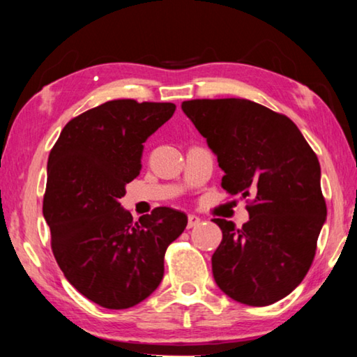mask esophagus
Wrapping results in <instances>:
<instances>
[{"instance_id":"1","label":"esophagus","mask_w":357,"mask_h":357,"mask_svg":"<svg viewBox=\"0 0 357 357\" xmlns=\"http://www.w3.org/2000/svg\"><path fill=\"white\" fill-rule=\"evenodd\" d=\"M199 225H200V218L195 216V215H189V218H188V227H189V229H192V227L199 226Z\"/></svg>"}]
</instances>
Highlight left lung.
Returning <instances> with one entry per match:
<instances>
[{"label":"left lung","instance_id":"obj_1","mask_svg":"<svg viewBox=\"0 0 357 357\" xmlns=\"http://www.w3.org/2000/svg\"><path fill=\"white\" fill-rule=\"evenodd\" d=\"M231 195L253 197L242 227L213 220L222 241L211 257L216 285L232 300L268 306L291 294L311 268L327 218L321 165L289 116L247 99L184 100Z\"/></svg>","mask_w":357,"mask_h":357}]
</instances>
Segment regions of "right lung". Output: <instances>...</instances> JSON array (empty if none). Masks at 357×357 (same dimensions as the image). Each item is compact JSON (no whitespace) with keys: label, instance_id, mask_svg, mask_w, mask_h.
<instances>
[{"label":"right lung","instance_id":"1","mask_svg":"<svg viewBox=\"0 0 357 357\" xmlns=\"http://www.w3.org/2000/svg\"><path fill=\"white\" fill-rule=\"evenodd\" d=\"M172 102L116 99L68 121L47 158L43 216L66 279L96 305L126 310L155 291L169 243L188 216L158 206L132 221L120 199L139 174L147 137L172 119Z\"/></svg>","mask_w":357,"mask_h":357}]
</instances>
